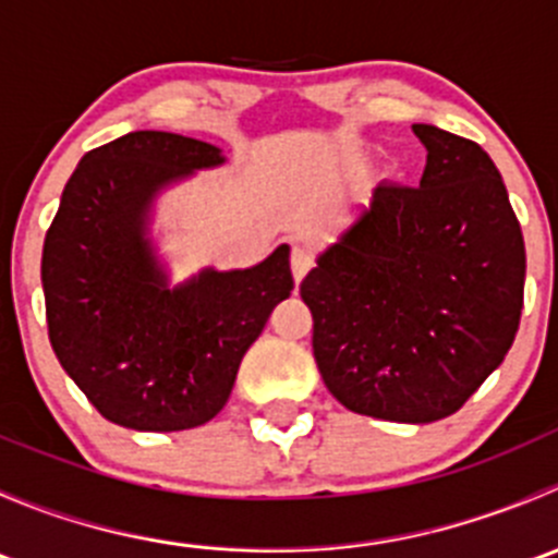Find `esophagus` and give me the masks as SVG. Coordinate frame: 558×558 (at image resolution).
<instances>
[{"mask_svg":"<svg viewBox=\"0 0 558 558\" xmlns=\"http://www.w3.org/2000/svg\"><path fill=\"white\" fill-rule=\"evenodd\" d=\"M311 267H313V253L307 251L305 245H294V251H291V272H294L296 283H302V278L311 272Z\"/></svg>","mask_w":558,"mask_h":558,"instance_id":"1","label":"esophagus"}]
</instances>
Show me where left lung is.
<instances>
[{
    "label": "left lung",
    "mask_w": 558,
    "mask_h": 558,
    "mask_svg": "<svg viewBox=\"0 0 558 558\" xmlns=\"http://www.w3.org/2000/svg\"><path fill=\"white\" fill-rule=\"evenodd\" d=\"M421 185L378 183L300 294L313 356L348 410L399 424L456 413L502 364L523 307L526 253L508 189L472 140L413 123Z\"/></svg>",
    "instance_id": "8db88e82"
}]
</instances>
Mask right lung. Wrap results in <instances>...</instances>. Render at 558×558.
<instances>
[{"mask_svg": "<svg viewBox=\"0 0 558 558\" xmlns=\"http://www.w3.org/2000/svg\"><path fill=\"white\" fill-rule=\"evenodd\" d=\"M223 161L202 140L129 132L88 150L66 180L43 245L48 337L112 424L180 432L216 418L245 351L294 289L289 245L256 267L170 286L148 238L154 199Z\"/></svg>", "mask_w": 558, "mask_h": 558, "instance_id": "obj_1", "label": "right lung"}]
</instances>
